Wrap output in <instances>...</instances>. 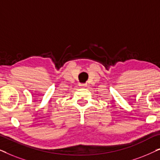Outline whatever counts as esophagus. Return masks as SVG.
I'll return each instance as SVG.
<instances>
[{
    "mask_svg": "<svg viewBox=\"0 0 160 160\" xmlns=\"http://www.w3.org/2000/svg\"><path fill=\"white\" fill-rule=\"evenodd\" d=\"M87 84H80V86L81 87H87Z\"/></svg>",
    "mask_w": 160,
    "mask_h": 160,
    "instance_id": "34e87169",
    "label": "esophagus"
}]
</instances>
